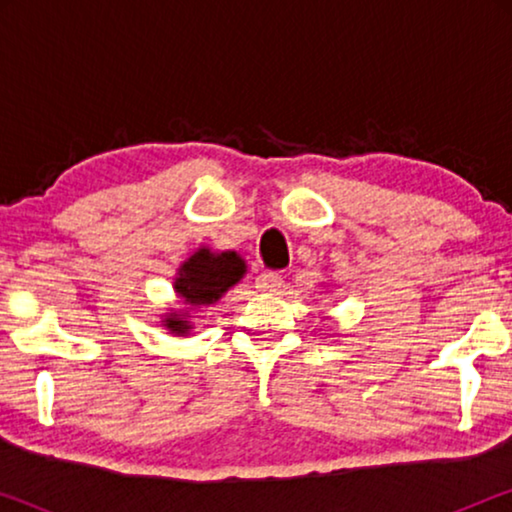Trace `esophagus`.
I'll return each mask as SVG.
<instances>
[{"label":"esophagus","instance_id":"obj_1","mask_svg":"<svg viewBox=\"0 0 512 512\" xmlns=\"http://www.w3.org/2000/svg\"><path fill=\"white\" fill-rule=\"evenodd\" d=\"M282 282L284 277L279 275V272H261V275L256 277V289L263 293H277Z\"/></svg>","mask_w":512,"mask_h":512}]
</instances>
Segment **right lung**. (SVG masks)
<instances>
[{
	"instance_id": "right-lung-1",
	"label": "right lung",
	"mask_w": 512,
	"mask_h": 512,
	"mask_svg": "<svg viewBox=\"0 0 512 512\" xmlns=\"http://www.w3.org/2000/svg\"><path fill=\"white\" fill-rule=\"evenodd\" d=\"M244 272H247V268H244V261L235 251L212 254L209 249H200L179 268L174 291L179 293V298H184L186 305H209L216 303L221 293H226L230 286L240 282ZM184 319L186 314L172 312L165 319V326L172 333L184 335L191 328V324Z\"/></svg>"
}]
</instances>
